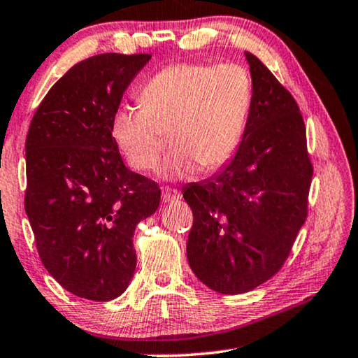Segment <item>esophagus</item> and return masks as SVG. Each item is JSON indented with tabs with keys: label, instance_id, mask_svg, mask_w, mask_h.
<instances>
[{
	"label": "esophagus",
	"instance_id": "obj_1",
	"mask_svg": "<svg viewBox=\"0 0 358 358\" xmlns=\"http://www.w3.org/2000/svg\"><path fill=\"white\" fill-rule=\"evenodd\" d=\"M181 198L180 191L172 189V188H164L162 189V201L164 203H173V201H178Z\"/></svg>",
	"mask_w": 358,
	"mask_h": 358
}]
</instances>
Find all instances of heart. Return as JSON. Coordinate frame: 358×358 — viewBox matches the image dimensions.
I'll return each mask as SVG.
<instances>
[{
  "label": "heart",
  "mask_w": 358,
  "mask_h": 358,
  "mask_svg": "<svg viewBox=\"0 0 358 358\" xmlns=\"http://www.w3.org/2000/svg\"><path fill=\"white\" fill-rule=\"evenodd\" d=\"M141 107H120L110 124L113 143L131 169L150 170L170 134L164 180L217 172L238 152L253 108V83L238 64L180 63L141 89Z\"/></svg>",
  "instance_id": "1"
}]
</instances>
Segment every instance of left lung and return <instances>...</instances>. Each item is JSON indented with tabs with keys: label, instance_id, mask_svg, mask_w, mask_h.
Instances as JSON below:
<instances>
[{
	"label": "left lung",
	"instance_id": "1",
	"mask_svg": "<svg viewBox=\"0 0 358 358\" xmlns=\"http://www.w3.org/2000/svg\"><path fill=\"white\" fill-rule=\"evenodd\" d=\"M253 108L235 157L183 188L193 210L186 256L204 285L238 295L282 268L306 219L313 177L300 108L255 55L245 52Z\"/></svg>",
	"mask_w": 358,
	"mask_h": 358
}]
</instances>
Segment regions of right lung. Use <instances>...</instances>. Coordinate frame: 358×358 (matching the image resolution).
<instances>
[{
    "instance_id": "obj_1",
    "label": "right lung",
    "mask_w": 358,
    "mask_h": 358,
    "mask_svg": "<svg viewBox=\"0 0 358 358\" xmlns=\"http://www.w3.org/2000/svg\"><path fill=\"white\" fill-rule=\"evenodd\" d=\"M150 55L102 53L48 90L26 139V214L40 259L63 289L108 301L136 269L134 229L159 208L155 181L123 164L110 124Z\"/></svg>"
}]
</instances>
